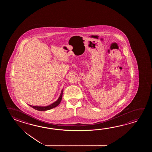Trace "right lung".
<instances>
[{"instance_id":"add662e5","label":"right lung","mask_w":152,"mask_h":152,"mask_svg":"<svg viewBox=\"0 0 152 152\" xmlns=\"http://www.w3.org/2000/svg\"><path fill=\"white\" fill-rule=\"evenodd\" d=\"M62 93H63V90H62L61 93L60 94V96L58 98V99L54 103L49 105L47 107H37V106H32L29 105L30 107H32V108L35 109V110H39V111H46V110H50L53 108L57 107L59 104L60 103L61 101L62 98Z\"/></svg>"}]
</instances>
